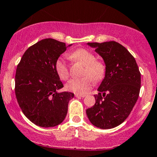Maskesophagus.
<instances>
[{
	"mask_svg": "<svg viewBox=\"0 0 157 157\" xmlns=\"http://www.w3.org/2000/svg\"><path fill=\"white\" fill-rule=\"evenodd\" d=\"M86 96L82 95V94H75V97L77 98H82V97H85Z\"/></svg>",
	"mask_w": 157,
	"mask_h": 157,
	"instance_id": "1",
	"label": "esophagus"
}]
</instances>
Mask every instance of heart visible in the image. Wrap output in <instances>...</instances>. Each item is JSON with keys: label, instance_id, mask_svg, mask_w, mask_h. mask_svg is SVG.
<instances>
[{"label": "heart", "instance_id": "1", "mask_svg": "<svg viewBox=\"0 0 157 157\" xmlns=\"http://www.w3.org/2000/svg\"><path fill=\"white\" fill-rule=\"evenodd\" d=\"M69 58L72 61H79L85 66L82 72L84 77L72 78L66 84V88L69 91L77 94H86L94 86V81L99 82L105 77L106 72L105 63L97 60L95 55L87 49H77L69 55ZM55 69L61 80H67L69 77V64L65 58L59 57L56 60Z\"/></svg>", "mask_w": 157, "mask_h": 157}]
</instances>
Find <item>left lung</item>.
Masks as SVG:
<instances>
[{
  "label": "left lung",
  "mask_w": 157,
  "mask_h": 157,
  "mask_svg": "<svg viewBox=\"0 0 157 157\" xmlns=\"http://www.w3.org/2000/svg\"><path fill=\"white\" fill-rule=\"evenodd\" d=\"M88 44L102 57L106 72L99 94L94 95L95 105L86 109L87 116L97 127L112 129L122 124L132 110L140 90V72L132 55L119 43Z\"/></svg>",
  "instance_id": "left-lung-1"
}]
</instances>
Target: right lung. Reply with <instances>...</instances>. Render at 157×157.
Here are the masks:
<instances>
[{
	"mask_svg": "<svg viewBox=\"0 0 157 157\" xmlns=\"http://www.w3.org/2000/svg\"><path fill=\"white\" fill-rule=\"evenodd\" d=\"M67 48L65 43L56 39H42L25 52L17 68V102L25 116L41 127H52L63 122L69 100L74 97L71 92H57L63 85L55 63Z\"/></svg>",
	"mask_w": 157,
	"mask_h": 157,
	"instance_id": "add662e5",
	"label": "right lung"
}]
</instances>
